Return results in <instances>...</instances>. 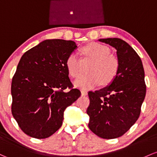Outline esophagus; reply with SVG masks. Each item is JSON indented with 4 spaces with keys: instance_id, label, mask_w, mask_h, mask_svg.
<instances>
[{
    "instance_id": "obj_1",
    "label": "esophagus",
    "mask_w": 157,
    "mask_h": 157,
    "mask_svg": "<svg viewBox=\"0 0 157 157\" xmlns=\"http://www.w3.org/2000/svg\"><path fill=\"white\" fill-rule=\"evenodd\" d=\"M81 95H87V91L86 90H81Z\"/></svg>"
}]
</instances>
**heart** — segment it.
I'll return each mask as SVG.
<instances>
[{
	"mask_svg": "<svg viewBox=\"0 0 157 157\" xmlns=\"http://www.w3.org/2000/svg\"><path fill=\"white\" fill-rule=\"evenodd\" d=\"M110 49L98 43H91L82 47L84 58L92 59L88 68L90 74L82 75L74 82L80 89H92L101 83L107 85L113 81L120 67L118 57L110 53ZM66 67L71 77L76 78L81 73V59L72 52L66 59Z\"/></svg>",
	"mask_w": 157,
	"mask_h": 157,
	"instance_id": "1",
	"label": "heart"
}]
</instances>
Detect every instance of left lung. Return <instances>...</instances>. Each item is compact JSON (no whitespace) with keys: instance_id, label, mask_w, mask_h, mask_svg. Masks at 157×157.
<instances>
[{"instance_id":"obj_1","label":"left lung","mask_w":157,"mask_h":157,"mask_svg":"<svg viewBox=\"0 0 157 157\" xmlns=\"http://www.w3.org/2000/svg\"><path fill=\"white\" fill-rule=\"evenodd\" d=\"M117 49V74L108 86L88 92L89 128L98 137L113 139L122 136L135 124L146 95L144 71L141 58L126 41L99 39Z\"/></svg>"}]
</instances>
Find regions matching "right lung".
Here are the masks:
<instances>
[{"mask_svg":"<svg viewBox=\"0 0 157 157\" xmlns=\"http://www.w3.org/2000/svg\"><path fill=\"white\" fill-rule=\"evenodd\" d=\"M77 47L72 40H46L21 58L11 84V111L26 135L41 139L54 134L62 126L64 110L81 95L65 64Z\"/></svg>","mask_w":157,"mask_h":157,"instance_id":"obj_1","label":"right lung"}]
</instances>
